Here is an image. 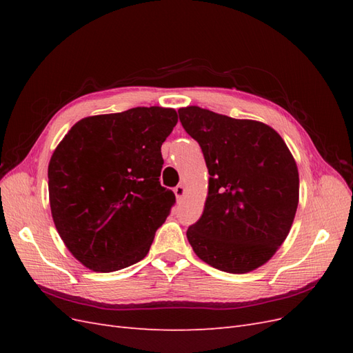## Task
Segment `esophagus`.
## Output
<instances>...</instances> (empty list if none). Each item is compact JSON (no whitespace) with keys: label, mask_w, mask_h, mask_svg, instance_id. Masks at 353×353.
Listing matches in <instances>:
<instances>
[{"label":"esophagus","mask_w":353,"mask_h":353,"mask_svg":"<svg viewBox=\"0 0 353 353\" xmlns=\"http://www.w3.org/2000/svg\"><path fill=\"white\" fill-rule=\"evenodd\" d=\"M174 193H175V196H176V199H178V200L183 199V197H184V194H185V188H184V185H183V184L176 185V187L174 188Z\"/></svg>","instance_id":"34e87169"}]
</instances>
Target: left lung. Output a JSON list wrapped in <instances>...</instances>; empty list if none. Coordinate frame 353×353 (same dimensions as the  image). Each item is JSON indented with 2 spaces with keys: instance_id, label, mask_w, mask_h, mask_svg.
<instances>
[{
  "instance_id": "obj_1",
  "label": "left lung",
  "mask_w": 353,
  "mask_h": 353,
  "mask_svg": "<svg viewBox=\"0 0 353 353\" xmlns=\"http://www.w3.org/2000/svg\"><path fill=\"white\" fill-rule=\"evenodd\" d=\"M209 170L200 219L187 230L199 258L230 274L268 262L290 232L299 172L280 134L258 121L232 119L197 105L178 110Z\"/></svg>"
}]
</instances>
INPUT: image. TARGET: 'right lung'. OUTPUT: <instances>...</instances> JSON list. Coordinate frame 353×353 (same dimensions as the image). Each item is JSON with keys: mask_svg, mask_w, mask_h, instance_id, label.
<instances>
[{"mask_svg": "<svg viewBox=\"0 0 353 353\" xmlns=\"http://www.w3.org/2000/svg\"><path fill=\"white\" fill-rule=\"evenodd\" d=\"M174 109L134 108L74 123L48 165L50 208L69 252L95 272L145 258L175 203L160 185Z\"/></svg>", "mask_w": 353, "mask_h": 353, "instance_id": "1", "label": "right lung"}]
</instances>
